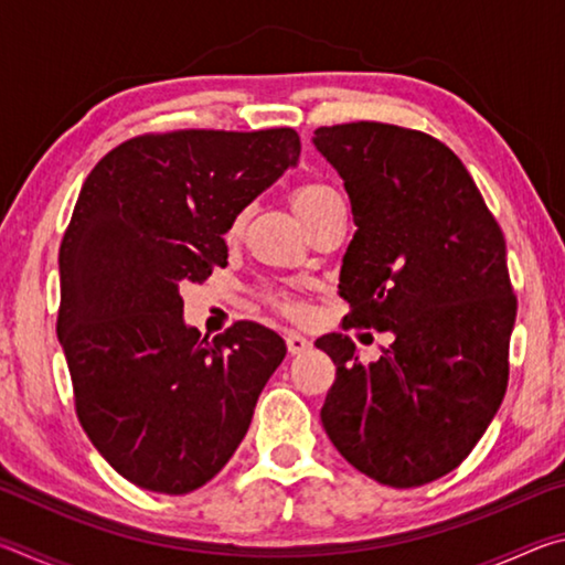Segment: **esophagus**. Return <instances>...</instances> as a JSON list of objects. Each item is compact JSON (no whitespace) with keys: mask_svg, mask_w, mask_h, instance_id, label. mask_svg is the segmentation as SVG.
<instances>
[{"mask_svg":"<svg viewBox=\"0 0 565 565\" xmlns=\"http://www.w3.org/2000/svg\"><path fill=\"white\" fill-rule=\"evenodd\" d=\"M286 347H289V353H303V351H309L311 349V341L303 337V333H299V331H289L286 333Z\"/></svg>","mask_w":565,"mask_h":565,"instance_id":"34e87169","label":"esophagus"}]
</instances>
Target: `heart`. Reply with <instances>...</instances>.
<instances>
[{"label":"heart","mask_w":565,"mask_h":565,"mask_svg":"<svg viewBox=\"0 0 565 565\" xmlns=\"http://www.w3.org/2000/svg\"><path fill=\"white\" fill-rule=\"evenodd\" d=\"M337 199H339V194L331 186L319 184V181H309V184H301L299 189L294 191L291 204H294V212L299 214V218L303 222V218H309L311 214H317L321 206H327L329 202H337ZM242 222H244V214L234 218L232 232H236V228L242 226ZM276 303H279V309H284V311L299 313V303H296L294 299H289V296H279V299H276Z\"/></svg>","instance_id":"1"}]
</instances>
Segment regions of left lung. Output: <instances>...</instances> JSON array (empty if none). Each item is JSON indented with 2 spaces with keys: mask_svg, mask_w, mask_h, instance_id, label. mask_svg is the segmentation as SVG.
I'll return each mask as SVG.
<instances>
[{
  "mask_svg": "<svg viewBox=\"0 0 565 565\" xmlns=\"http://www.w3.org/2000/svg\"><path fill=\"white\" fill-rule=\"evenodd\" d=\"M339 171L353 224L339 294L343 327L391 331L363 366L356 343L327 333L337 363L321 424L347 461L391 489H414L463 461L509 386L515 294L505 238L451 149L396 124L313 131Z\"/></svg>",
  "mask_w": 565,
  "mask_h": 565,
  "instance_id": "8db88e82",
  "label": "left lung"
}]
</instances>
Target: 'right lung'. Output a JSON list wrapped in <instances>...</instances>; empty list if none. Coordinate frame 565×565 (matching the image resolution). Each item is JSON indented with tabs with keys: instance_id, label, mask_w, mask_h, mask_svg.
<instances>
[{
	"instance_id": "add662e5",
	"label": "right lung",
	"mask_w": 565,
	"mask_h": 565,
	"mask_svg": "<svg viewBox=\"0 0 565 565\" xmlns=\"http://www.w3.org/2000/svg\"><path fill=\"white\" fill-rule=\"evenodd\" d=\"M299 154L289 127L179 129L124 141L84 181L60 246L56 337L82 428L139 489L212 481L286 356L254 321L202 339L179 286L226 266L234 218Z\"/></svg>"
}]
</instances>
